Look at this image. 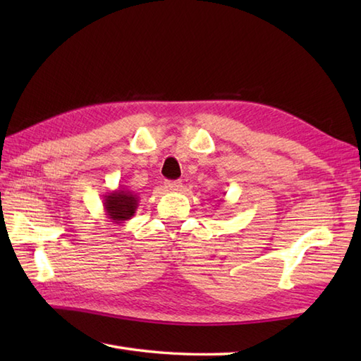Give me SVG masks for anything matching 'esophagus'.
Listing matches in <instances>:
<instances>
[{
  "instance_id": "esophagus-1",
  "label": "esophagus",
  "mask_w": 361,
  "mask_h": 361,
  "mask_svg": "<svg viewBox=\"0 0 361 361\" xmlns=\"http://www.w3.org/2000/svg\"><path fill=\"white\" fill-rule=\"evenodd\" d=\"M164 188H166V190H171V192H176V190H180L183 188V183L180 180L166 181L164 183Z\"/></svg>"
}]
</instances>
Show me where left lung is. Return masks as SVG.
<instances>
[{"label": "left lung", "mask_w": 361, "mask_h": 361, "mask_svg": "<svg viewBox=\"0 0 361 361\" xmlns=\"http://www.w3.org/2000/svg\"><path fill=\"white\" fill-rule=\"evenodd\" d=\"M219 202H221V200H219Z\"/></svg>", "instance_id": "8db88e82"}]
</instances>
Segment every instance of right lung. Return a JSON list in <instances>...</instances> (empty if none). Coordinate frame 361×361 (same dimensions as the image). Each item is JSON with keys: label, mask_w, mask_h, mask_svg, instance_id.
I'll return each instance as SVG.
<instances>
[{"label": "right lung", "mask_w": 361, "mask_h": 361, "mask_svg": "<svg viewBox=\"0 0 361 361\" xmlns=\"http://www.w3.org/2000/svg\"><path fill=\"white\" fill-rule=\"evenodd\" d=\"M102 203L106 219H110L114 225H122L135 216L137 206H140V197L133 190L119 186L118 189L106 192Z\"/></svg>", "instance_id": "obj_1"}]
</instances>
